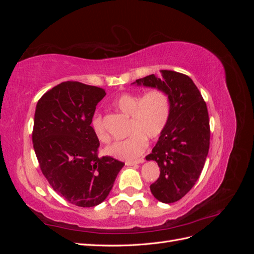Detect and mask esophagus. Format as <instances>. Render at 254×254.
<instances>
[{
    "instance_id": "34e87169",
    "label": "esophagus",
    "mask_w": 254,
    "mask_h": 254,
    "mask_svg": "<svg viewBox=\"0 0 254 254\" xmlns=\"http://www.w3.org/2000/svg\"><path fill=\"white\" fill-rule=\"evenodd\" d=\"M145 162V160L142 158V159H139L136 161H128V162H126V165L127 166H133V165H136V164H142Z\"/></svg>"
}]
</instances>
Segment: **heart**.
Returning <instances> with one entry per match:
<instances>
[{
	"mask_svg": "<svg viewBox=\"0 0 254 254\" xmlns=\"http://www.w3.org/2000/svg\"><path fill=\"white\" fill-rule=\"evenodd\" d=\"M113 106L130 117L128 133L125 140L115 141L105 148L107 155L119 160H134L147 147L148 137L155 140L163 133L171 115L170 98L164 91L152 89L145 94L123 93L113 101ZM91 127L97 139L108 141L102 115L95 113Z\"/></svg>",
	"mask_w": 254,
	"mask_h": 254,
	"instance_id": "1",
	"label": "heart"
}]
</instances>
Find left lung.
Segmentation results:
<instances>
[{"label":"left lung","mask_w":254,"mask_h":254,"mask_svg":"<svg viewBox=\"0 0 254 254\" xmlns=\"http://www.w3.org/2000/svg\"><path fill=\"white\" fill-rule=\"evenodd\" d=\"M161 75L151 74L132 84L162 90L170 98L167 126L146 160L160 167V177L150 186L152 195L172 203L190 191L202 172L210 147V121L200 92L189 76L167 70Z\"/></svg>","instance_id":"left-lung-1"}]
</instances>
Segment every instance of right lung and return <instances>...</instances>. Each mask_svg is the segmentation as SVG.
<instances>
[{"label": "right lung", "mask_w": 254, "mask_h": 254, "mask_svg": "<svg viewBox=\"0 0 254 254\" xmlns=\"http://www.w3.org/2000/svg\"><path fill=\"white\" fill-rule=\"evenodd\" d=\"M105 95L102 88L65 81L36 106L33 144L42 174L56 193L82 207L102 203L125 165L97 156L99 141L91 120Z\"/></svg>", "instance_id": "obj_1"}]
</instances>
